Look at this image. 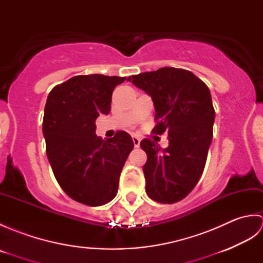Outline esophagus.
Wrapping results in <instances>:
<instances>
[{
	"label": "esophagus",
	"instance_id": "esophagus-1",
	"mask_svg": "<svg viewBox=\"0 0 263 263\" xmlns=\"http://www.w3.org/2000/svg\"><path fill=\"white\" fill-rule=\"evenodd\" d=\"M132 140H133V143H135L136 148L140 147V138L137 137V136H132Z\"/></svg>",
	"mask_w": 263,
	"mask_h": 263
}]
</instances>
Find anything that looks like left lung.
<instances>
[{"instance_id":"8db88e82","label":"left lung","mask_w":263,"mask_h":263,"mask_svg":"<svg viewBox=\"0 0 263 263\" xmlns=\"http://www.w3.org/2000/svg\"><path fill=\"white\" fill-rule=\"evenodd\" d=\"M152 97L155 105L156 135L168 133V147L143 139L147 154L143 166L146 192L160 203L181 201L202 175L212 140L215 109L205 83L192 72L161 68L127 78Z\"/></svg>"}]
</instances>
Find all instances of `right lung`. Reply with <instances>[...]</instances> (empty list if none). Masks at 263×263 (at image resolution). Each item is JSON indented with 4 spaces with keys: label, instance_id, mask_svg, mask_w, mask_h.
Returning <instances> with one entry per match:
<instances>
[{
    "label": "right lung",
    "instance_id": "1",
    "mask_svg": "<svg viewBox=\"0 0 263 263\" xmlns=\"http://www.w3.org/2000/svg\"><path fill=\"white\" fill-rule=\"evenodd\" d=\"M125 77L77 76L49 92L43 120L46 154L63 191L78 202L97 206L115 198L133 140L124 131L103 140L96 119L110 111L111 93Z\"/></svg>",
    "mask_w": 263,
    "mask_h": 263
}]
</instances>
